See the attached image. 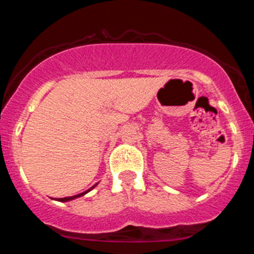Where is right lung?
<instances>
[{"label":"right lung","mask_w":254,"mask_h":254,"mask_svg":"<svg viewBox=\"0 0 254 254\" xmlns=\"http://www.w3.org/2000/svg\"><path fill=\"white\" fill-rule=\"evenodd\" d=\"M93 188H95V185L93 186ZM93 188H90L89 190H87L86 192H82V193H80V194H76V196H71V197H65V198H58L57 200H60V202H68V200H71V199H75V198H77V197H81V196H83V194H86L87 192H89L90 190H92Z\"/></svg>","instance_id":"1"}]
</instances>
